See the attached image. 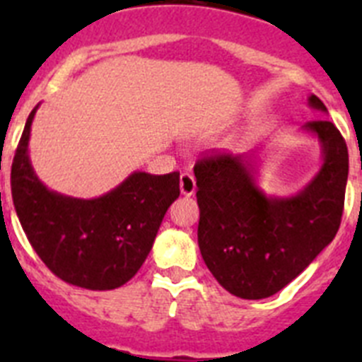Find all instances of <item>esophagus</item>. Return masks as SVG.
Wrapping results in <instances>:
<instances>
[{
    "label": "esophagus",
    "mask_w": 362,
    "mask_h": 362,
    "mask_svg": "<svg viewBox=\"0 0 362 362\" xmlns=\"http://www.w3.org/2000/svg\"><path fill=\"white\" fill-rule=\"evenodd\" d=\"M179 188H181L183 196H194L196 194V179H194V175L181 174V177H179Z\"/></svg>",
    "instance_id": "34e87169"
}]
</instances>
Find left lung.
Listing matches in <instances>:
<instances>
[{
	"label": "left lung",
	"mask_w": 362,
	"mask_h": 362,
	"mask_svg": "<svg viewBox=\"0 0 362 362\" xmlns=\"http://www.w3.org/2000/svg\"><path fill=\"white\" fill-rule=\"evenodd\" d=\"M308 105L328 112L317 95H310ZM303 130L317 137L322 165L293 196H267L257 187L254 153H210L194 166L201 255L232 296H274L337 233L348 179L346 143L332 121H308Z\"/></svg>",
	"instance_id": "1"
}]
</instances>
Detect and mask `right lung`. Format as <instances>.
Returning a JSON list of instances; mask_svg holds the SVG:
<instances>
[{
    "label": "right lung",
    "mask_w": 362,
    "mask_h": 362,
    "mask_svg": "<svg viewBox=\"0 0 362 362\" xmlns=\"http://www.w3.org/2000/svg\"><path fill=\"white\" fill-rule=\"evenodd\" d=\"M30 112L12 161L11 187L19 223L49 270L86 290H114L132 279L150 254L166 210L179 197V172H134L94 199L49 190L28 158Z\"/></svg>",
    "instance_id": "1"
}]
</instances>
